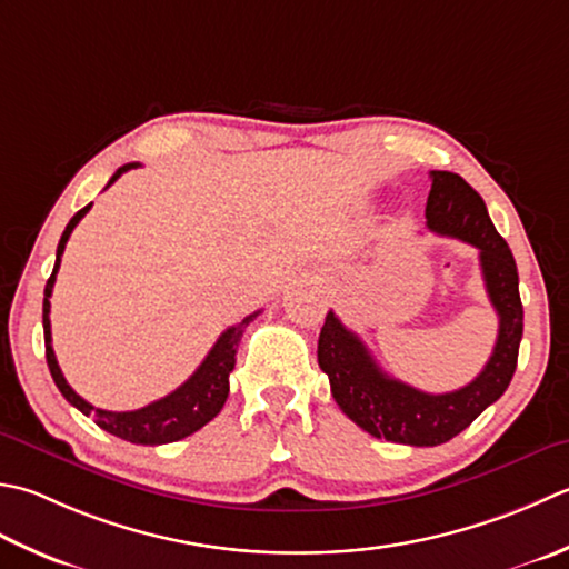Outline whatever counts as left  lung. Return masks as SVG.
Listing matches in <instances>:
<instances>
[{
	"mask_svg": "<svg viewBox=\"0 0 569 569\" xmlns=\"http://www.w3.org/2000/svg\"><path fill=\"white\" fill-rule=\"evenodd\" d=\"M429 177L427 227L478 249L486 293L498 313L496 348L483 370L461 389L429 395L382 372L365 342L332 310L318 340V365L328 375L338 407L372 437L409 447L447 443L491 407L513 380L522 338L516 259L488 217L481 194L453 172L431 170Z\"/></svg>",
	"mask_w": 569,
	"mask_h": 569,
	"instance_id": "8db88e82",
	"label": "left lung"
}]
</instances>
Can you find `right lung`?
<instances>
[{
  "mask_svg": "<svg viewBox=\"0 0 569 569\" xmlns=\"http://www.w3.org/2000/svg\"><path fill=\"white\" fill-rule=\"evenodd\" d=\"M132 167H138V162L118 167V172L110 177L108 187L113 184L122 172L132 170ZM88 209H91V204L83 207L81 211H76L73 219L66 224L59 249H56V263H53L51 278L47 281V288H43V342H47V362H49L51 377L56 387H59V392L69 399V405H73L78 411H83L86 417H93L96 425L103 431L113 433V437H120L130 443H142V447H158V443L180 441L189 437V433H194L197 429L209 425V421L219 415L221 407H224L229 397V375L233 370V365H237L239 340L249 322L259 316L261 310H256V313L247 316L241 322H237V326H231L221 332L219 340L214 342V348H211L204 358V362L199 365L194 375L189 377L184 385L177 387L172 395H167L158 399V402L136 411H108V409H98L93 405H88L86 399L81 395H76L73 387L66 382L61 367L56 362V355L51 348V320H49V313H51L49 298L53 293L56 273H59L66 241H69L78 221L88 214Z\"/></svg>",
  "mask_w": 569,
  "mask_h": 569,
  "instance_id": "add662e5",
  "label": "right lung"
}]
</instances>
